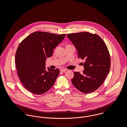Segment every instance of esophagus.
<instances>
[{"label": "esophagus", "instance_id": "1", "mask_svg": "<svg viewBox=\"0 0 127 127\" xmlns=\"http://www.w3.org/2000/svg\"><path fill=\"white\" fill-rule=\"evenodd\" d=\"M66 69H65V68H63V69H61V72H65V71H66Z\"/></svg>", "mask_w": 127, "mask_h": 127}]
</instances>
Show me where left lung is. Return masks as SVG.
<instances>
[{
	"label": "left lung",
	"instance_id": "8db88e82",
	"mask_svg": "<svg viewBox=\"0 0 127 127\" xmlns=\"http://www.w3.org/2000/svg\"><path fill=\"white\" fill-rule=\"evenodd\" d=\"M77 50L78 58L85 60L82 73L74 72L71 82L79 91L89 93L97 90L104 82L110 67L108 49L96 34L81 32L67 35Z\"/></svg>",
	"mask_w": 127,
	"mask_h": 127
}]
</instances>
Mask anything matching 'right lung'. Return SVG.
<instances>
[{"mask_svg": "<svg viewBox=\"0 0 127 127\" xmlns=\"http://www.w3.org/2000/svg\"><path fill=\"white\" fill-rule=\"evenodd\" d=\"M65 35L37 31L21 42L16 53L15 63L20 81L28 91L42 94L53 86L60 70L47 67L46 70L45 62Z\"/></svg>", "mask_w": 127, "mask_h": 127, "instance_id": "obj_1", "label": "right lung"}]
</instances>
